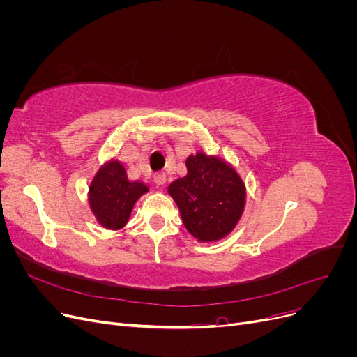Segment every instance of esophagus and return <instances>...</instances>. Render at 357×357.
Returning <instances> with one entry per match:
<instances>
[{
	"instance_id": "34e87169",
	"label": "esophagus",
	"mask_w": 357,
	"mask_h": 357,
	"mask_svg": "<svg viewBox=\"0 0 357 357\" xmlns=\"http://www.w3.org/2000/svg\"><path fill=\"white\" fill-rule=\"evenodd\" d=\"M153 178H155V183H156L158 186H164L165 183H167V174H165V172H162V171L156 172V174L153 176Z\"/></svg>"
}]
</instances>
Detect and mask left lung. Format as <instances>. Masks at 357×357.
Masks as SVG:
<instances>
[{
	"label": "left lung",
	"instance_id": "8db88e82",
	"mask_svg": "<svg viewBox=\"0 0 357 357\" xmlns=\"http://www.w3.org/2000/svg\"><path fill=\"white\" fill-rule=\"evenodd\" d=\"M188 176L171 183L168 193L178 205L186 229L201 241L228 235L244 208L238 174L222 160L202 153L186 159Z\"/></svg>",
	"mask_w": 357,
	"mask_h": 357
}]
</instances>
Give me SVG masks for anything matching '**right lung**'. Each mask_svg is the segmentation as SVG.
Wrapping results in <instances>:
<instances>
[{
	"instance_id": "1",
	"label": "right lung",
	"mask_w": 357,
	"mask_h": 357,
	"mask_svg": "<svg viewBox=\"0 0 357 357\" xmlns=\"http://www.w3.org/2000/svg\"><path fill=\"white\" fill-rule=\"evenodd\" d=\"M146 192V185L129 181L125 168L113 160L91 185V207L102 226L119 229L126 225L135 201Z\"/></svg>"
}]
</instances>
